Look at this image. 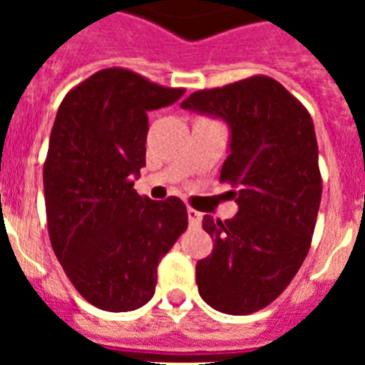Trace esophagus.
<instances>
[{"mask_svg": "<svg viewBox=\"0 0 365 365\" xmlns=\"http://www.w3.org/2000/svg\"><path fill=\"white\" fill-rule=\"evenodd\" d=\"M187 217L193 227H199L200 222H202V214L199 210H195V208H187Z\"/></svg>", "mask_w": 365, "mask_h": 365, "instance_id": "esophagus-1", "label": "esophagus"}]
</instances>
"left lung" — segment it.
<instances>
[{
  "instance_id": "8db88e82",
  "label": "left lung",
  "mask_w": 365,
  "mask_h": 365,
  "mask_svg": "<svg viewBox=\"0 0 365 365\" xmlns=\"http://www.w3.org/2000/svg\"><path fill=\"white\" fill-rule=\"evenodd\" d=\"M182 108L231 126L220 182L239 205L233 220L202 217L214 250L197 263L199 294L220 312L252 314L282 294L311 248L322 199L311 113L267 76L197 91Z\"/></svg>"
}]
</instances>
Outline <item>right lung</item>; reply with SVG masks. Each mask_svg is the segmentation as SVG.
Wrapping results in <instances>:
<instances>
[{"label":"right lung","instance_id":"obj_1","mask_svg":"<svg viewBox=\"0 0 365 365\" xmlns=\"http://www.w3.org/2000/svg\"><path fill=\"white\" fill-rule=\"evenodd\" d=\"M183 93L106 68L71 88L54 119L43 165L51 246L77 292L102 311L145 305L159 261L187 229L178 197L151 200L134 189L148 113Z\"/></svg>","mask_w":365,"mask_h":365}]
</instances>
